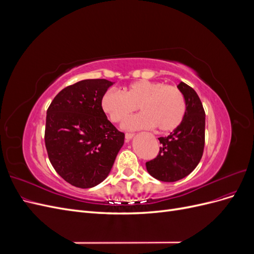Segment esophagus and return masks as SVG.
<instances>
[{
	"instance_id": "esophagus-1",
	"label": "esophagus",
	"mask_w": 254,
	"mask_h": 254,
	"mask_svg": "<svg viewBox=\"0 0 254 254\" xmlns=\"http://www.w3.org/2000/svg\"><path fill=\"white\" fill-rule=\"evenodd\" d=\"M133 135H134V133H131V132H126V133H125V137H126L127 140L131 139V137H133Z\"/></svg>"
}]
</instances>
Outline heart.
I'll list each match as a JSON object with an SVG mask.
<instances>
[{"mask_svg": "<svg viewBox=\"0 0 254 254\" xmlns=\"http://www.w3.org/2000/svg\"><path fill=\"white\" fill-rule=\"evenodd\" d=\"M139 106L143 112L127 120L126 129L136 130L157 127L160 132L178 128L186 118L187 99L176 86L162 81L140 79L123 90H108L102 99V107L113 123L124 122Z\"/></svg>", "mask_w": 254, "mask_h": 254, "instance_id": "obj_1", "label": "heart"}]
</instances>
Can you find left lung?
<instances>
[{
    "label": "left lung",
    "mask_w": 254,
    "mask_h": 254,
    "mask_svg": "<svg viewBox=\"0 0 254 254\" xmlns=\"http://www.w3.org/2000/svg\"><path fill=\"white\" fill-rule=\"evenodd\" d=\"M178 88L187 99V114L182 124L167 136L159 137L158 156L148 162V173L160 181L175 182L193 172L204 148L205 112L196 91L180 82Z\"/></svg>",
    "instance_id": "left-lung-1"
}]
</instances>
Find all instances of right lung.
<instances>
[{"label":"right lung","instance_id":"1","mask_svg":"<svg viewBox=\"0 0 254 254\" xmlns=\"http://www.w3.org/2000/svg\"><path fill=\"white\" fill-rule=\"evenodd\" d=\"M112 84L107 79L78 81L61 90L48 108L44 142L50 162L76 188H93L105 180L124 144V132L102 107Z\"/></svg>","mask_w":254,"mask_h":254}]
</instances>
